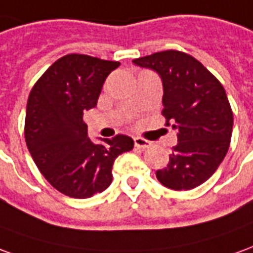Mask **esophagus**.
Returning <instances> with one entry per match:
<instances>
[{"instance_id":"esophagus-1","label":"esophagus","mask_w":253,"mask_h":253,"mask_svg":"<svg viewBox=\"0 0 253 253\" xmlns=\"http://www.w3.org/2000/svg\"><path fill=\"white\" fill-rule=\"evenodd\" d=\"M135 146L137 148H148V147L151 146V141L141 139V137H135Z\"/></svg>"}]
</instances>
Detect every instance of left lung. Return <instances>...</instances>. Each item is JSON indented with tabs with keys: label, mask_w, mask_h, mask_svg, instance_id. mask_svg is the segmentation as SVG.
Returning <instances> with one entry per match:
<instances>
[{
	"label": "left lung",
	"mask_w": 253,
	"mask_h": 253,
	"mask_svg": "<svg viewBox=\"0 0 253 253\" xmlns=\"http://www.w3.org/2000/svg\"><path fill=\"white\" fill-rule=\"evenodd\" d=\"M133 64L159 75L164 85L166 125L177 130L168 168L157 171L165 187L187 191L202 185L225 158L233 129V113L225 88L192 55L166 50Z\"/></svg>",
	"instance_id": "1"
}]
</instances>
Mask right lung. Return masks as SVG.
Returning a JSON list of instances; mask_svg holds the SVG:
<instances>
[{"label":"right lung","instance_id":"right-lung-1","mask_svg":"<svg viewBox=\"0 0 253 253\" xmlns=\"http://www.w3.org/2000/svg\"><path fill=\"white\" fill-rule=\"evenodd\" d=\"M118 66L117 61L68 54L42 75L28 96V151L44 178L69 198L103 192L112 184L116 158L133 148L126 135L94 143L83 121L84 112L96 106L105 80Z\"/></svg>","mask_w":253,"mask_h":253}]
</instances>
